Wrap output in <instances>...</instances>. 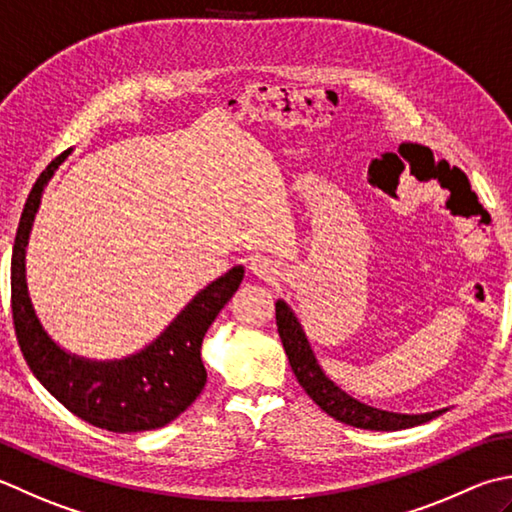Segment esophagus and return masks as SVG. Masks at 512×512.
Returning <instances> with one entry per match:
<instances>
[{
	"label": "esophagus",
	"instance_id": "obj_1",
	"mask_svg": "<svg viewBox=\"0 0 512 512\" xmlns=\"http://www.w3.org/2000/svg\"><path fill=\"white\" fill-rule=\"evenodd\" d=\"M250 270H253L257 277L266 279V282H275L277 275H279L277 264L266 255H255L253 259H250Z\"/></svg>",
	"mask_w": 512,
	"mask_h": 512
}]
</instances>
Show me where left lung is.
I'll return each mask as SVG.
<instances>
[{"label":"left lung","instance_id":"obj_1","mask_svg":"<svg viewBox=\"0 0 512 512\" xmlns=\"http://www.w3.org/2000/svg\"><path fill=\"white\" fill-rule=\"evenodd\" d=\"M275 319H277V330H279V337H282L290 368H293L299 386L313 397V402L322 408L324 413L335 417L337 422H344L355 428H366V430H402V428H413L424 422H430L433 417L444 413V410H435V413H424V415H399V413H388V410H379V408L357 402V399L346 395L342 388L335 386L324 375V370L319 368L317 359L313 355V350H310V344L302 326H299L293 310H290L282 299L275 304Z\"/></svg>","mask_w":512,"mask_h":512}]
</instances>
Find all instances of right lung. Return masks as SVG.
Instances as JSON below:
<instances>
[{
  "label": "right lung",
  "instance_id": "obj_1",
  "mask_svg": "<svg viewBox=\"0 0 512 512\" xmlns=\"http://www.w3.org/2000/svg\"><path fill=\"white\" fill-rule=\"evenodd\" d=\"M66 153L55 157L26 199L10 259V308L15 335L28 368L59 404L97 428L139 433L173 422L206 386L202 342L228 299L242 284L244 268H230L208 284L153 344L119 362H88L59 348L30 304L26 288V244L44 186Z\"/></svg>",
  "mask_w": 512,
  "mask_h": 512
}]
</instances>
